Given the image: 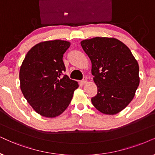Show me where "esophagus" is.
Wrapping results in <instances>:
<instances>
[{
  "label": "esophagus",
  "mask_w": 155,
  "mask_h": 155,
  "mask_svg": "<svg viewBox=\"0 0 155 155\" xmlns=\"http://www.w3.org/2000/svg\"><path fill=\"white\" fill-rule=\"evenodd\" d=\"M82 83H83L84 84H87V77H84L83 79H82Z\"/></svg>",
  "instance_id": "34e87169"
}]
</instances>
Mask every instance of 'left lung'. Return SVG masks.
<instances>
[{
  "instance_id": "1",
  "label": "left lung",
  "mask_w": 155,
  "mask_h": 155,
  "mask_svg": "<svg viewBox=\"0 0 155 155\" xmlns=\"http://www.w3.org/2000/svg\"><path fill=\"white\" fill-rule=\"evenodd\" d=\"M81 45L91 61L98 89L92 104L101 113L116 114L131 102L140 84L137 61L116 38L96 37L82 41Z\"/></svg>"
}]
</instances>
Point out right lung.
Here are the masks:
<instances>
[{"label": "right lung", "instance_id": "add662e5", "mask_svg": "<svg viewBox=\"0 0 155 155\" xmlns=\"http://www.w3.org/2000/svg\"><path fill=\"white\" fill-rule=\"evenodd\" d=\"M66 41L36 44L25 55L20 68L21 89L27 101L41 116L56 117L67 108L79 84L64 74Z\"/></svg>", "mask_w": 155, "mask_h": 155}]
</instances>
